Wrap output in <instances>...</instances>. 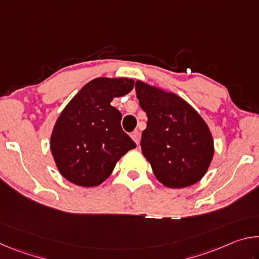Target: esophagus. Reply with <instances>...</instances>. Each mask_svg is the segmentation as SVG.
I'll use <instances>...</instances> for the list:
<instances>
[{"label": "esophagus", "mask_w": 259, "mask_h": 259, "mask_svg": "<svg viewBox=\"0 0 259 259\" xmlns=\"http://www.w3.org/2000/svg\"><path fill=\"white\" fill-rule=\"evenodd\" d=\"M131 138H133L134 142L138 145L139 142H140V134H139V131H138V130L134 131V133L131 134Z\"/></svg>", "instance_id": "34e87169"}]
</instances>
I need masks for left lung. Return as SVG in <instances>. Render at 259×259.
<instances>
[{"label": "left lung", "mask_w": 259, "mask_h": 259, "mask_svg": "<svg viewBox=\"0 0 259 259\" xmlns=\"http://www.w3.org/2000/svg\"><path fill=\"white\" fill-rule=\"evenodd\" d=\"M136 95L147 115L140 146L157 181L170 188L198 183L213 156L207 123L176 94L136 81Z\"/></svg>", "instance_id": "obj_1"}]
</instances>
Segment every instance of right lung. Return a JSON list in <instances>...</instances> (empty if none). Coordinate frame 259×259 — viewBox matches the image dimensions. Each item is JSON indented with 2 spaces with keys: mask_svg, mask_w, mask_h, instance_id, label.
<instances>
[{
  "mask_svg": "<svg viewBox=\"0 0 259 259\" xmlns=\"http://www.w3.org/2000/svg\"><path fill=\"white\" fill-rule=\"evenodd\" d=\"M133 78L97 77L82 88L56 121L50 148L64 178L98 186L136 144L121 128L122 114L111 105L134 89Z\"/></svg>",
  "mask_w": 259,
  "mask_h": 259,
  "instance_id": "obj_1",
  "label": "right lung"
}]
</instances>
